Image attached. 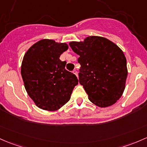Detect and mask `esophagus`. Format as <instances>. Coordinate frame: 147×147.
<instances>
[{
	"label": "esophagus",
	"instance_id": "34e87169",
	"mask_svg": "<svg viewBox=\"0 0 147 147\" xmlns=\"http://www.w3.org/2000/svg\"><path fill=\"white\" fill-rule=\"evenodd\" d=\"M73 73L75 74V75H76V76L77 77V71L76 70H73Z\"/></svg>",
	"mask_w": 147,
	"mask_h": 147
}]
</instances>
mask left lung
<instances>
[{
  "mask_svg": "<svg viewBox=\"0 0 147 147\" xmlns=\"http://www.w3.org/2000/svg\"><path fill=\"white\" fill-rule=\"evenodd\" d=\"M80 56L79 80L88 99L100 107L112 105L121 97L128 69L123 51L115 43L100 36H88L80 42H70Z\"/></svg>",
  "mask_w": 147,
  "mask_h": 147,
  "instance_id": "1",
  "label": "left lung"
}]
</instances>
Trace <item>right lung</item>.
<instances>
[{"mask_svg": "<svg viewBox=\"0 0 147 147\" xmlns=\"http://www.w3.org/2000/svg\"><path fill=\"white\" fill-rule=\"evenodd\" d=\"M68 49L66 43L42 39L24 54L21 74L27 93L35 105L47 111H56L70 99L78 84L77 77L65 69L66 62L59 58Z\"/></svg>", "mask_w": 147, "mask_h": 147, "instance_id": "1", "label": "right lung"}]
</instances>
